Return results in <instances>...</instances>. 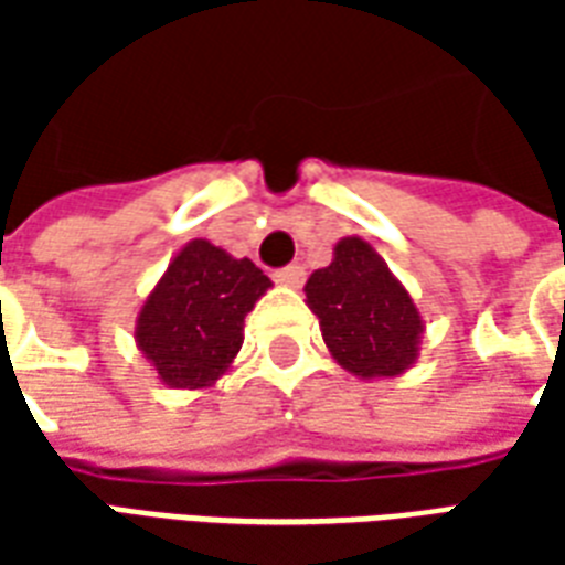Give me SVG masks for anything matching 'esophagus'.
Segmentation results:
<instances>
[{
    "label": "esophagus",
    "mask_w": 565,
    "mask_h": 565,
    "mask_svg": "<svg viewBox=\"0 0 565 565\" xmlns=\"http://www.w3.org/2000/svg\"><path fill=\"white\" fill-rule=\"evenodd\" d=\"M275 281L281 284V287H302V281H306V269L302 266H287V269L275 271Z\"/></svg>",
    "instance_id": "1"
}]
</instances>
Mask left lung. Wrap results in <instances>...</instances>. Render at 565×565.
Masks as SVG:
<instances>
[{"label":"left lung","mask_w":565,"mask_h":565,"mask_svg":"<svg viewBox=\"0 0 565 565\" xmlns=\"http://www.w3.org/2000/svg\"><path fill=\"white\" fill-rule=\"evenodd\" d=\"M306 306L318 315L332 360L356 379H396L420 354L424 318L375 247L348 235L332 263L311 271Z\"/></svg>","instance_id":"obj_1"}]
</instances>
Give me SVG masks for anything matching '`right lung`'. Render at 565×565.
Returning <instances> with one entry per match:
<instances>
[{
  "label": "right lung",
  "instance_id": "1",
  "mask_svg": "<svg viewBox=\"0 0 565 565\" xmlns=\"http://www.w3.org/2000/svg\"><path fill=\"white\" fill-rule=\"evenodd\" d=\"M271 281L247 257L209 238L186 242L153 284L136 318L139 348L172 391H202L223 379L245 342V318Z\"/></svg>",
  "mask_w": 565,
  "mask_h": 565
}]
</instances>
